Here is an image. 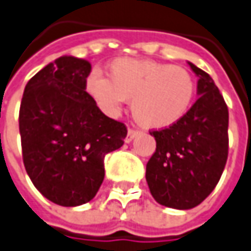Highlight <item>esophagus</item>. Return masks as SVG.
Masks as SVG:
<instances>
[{
    "mask_svg": "<svg viewBox=\"0 0 251 251\" xmlns=\"http://www.w3.org/2000/svg\"><path fill=\"white\" fill-rule=\"evenodd\" d=\"M141 131L137 130V128H130L128 130V132H127V137H126V142H130V141H132L138 134H140Z\"/></svg>",
    "mask_w": 251,
    "mask_h": 251,
    "instance_id": "34e87169",
    "label": "esophagus"
}]
</instances>
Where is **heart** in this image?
<instances>
[{
  "mask_svg": "<svg viewBox=\"0 0 251 251\" xmlns=\"http://www.w3.org/2000/svg\"><path fill=\"white\" fill-rule=\"evenodd\" d=\"M109 78L92 71L86 91L107 114L131 100L134 119L147 128H165L181 120L196 96V79L186 68L152 60L117 58Z\"/></svg>",
  "mask_w": 251,
  "mask_h": 251,
  "instance_id": "b5f03b06",
  "label": "heart"
}]
</instances>
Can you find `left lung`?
<instances>
[{"label":"left lung","mask_w":251,"mask_h":251,"mask_svg":"<svg viewBox=\"0 0 251 251\" xmlns=\"http://www.w3.org/2000/svg\"><path fill=\"white\" fill-rule=\"evenodd\" d=\"M188 64L198 76L200 98L181 120L150 131L156 150L145 175L152 197L176 209L197 207L212 193L229 150V111L224 96L205 71Z\"/></svg>","instance_id":"obj_1"}]
</instances>
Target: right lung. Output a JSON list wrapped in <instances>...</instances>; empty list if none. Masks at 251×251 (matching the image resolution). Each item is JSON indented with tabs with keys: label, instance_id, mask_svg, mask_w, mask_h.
Returning a JSON list of instances; mask_svg holds the SVG:
<instances>
[{
	"label": "right lung",
	"instance_id": "1",
	"mask_svg": "<svg viewBox=\"0 0 251 251\" xmlns=\"http://www.w3.org/2000/svg\"><path fill=\"white\" fill-rule=\"evenodd\" d=\"M91 64L57 58L30 78L19 109L22 158L44 197L76 207L96 196L104 178V156L127 137L124 123L103 114L86 92Z\"/></svg>",
	"mask_w": 251,
	"mask_h": 251
}]
</instances>
